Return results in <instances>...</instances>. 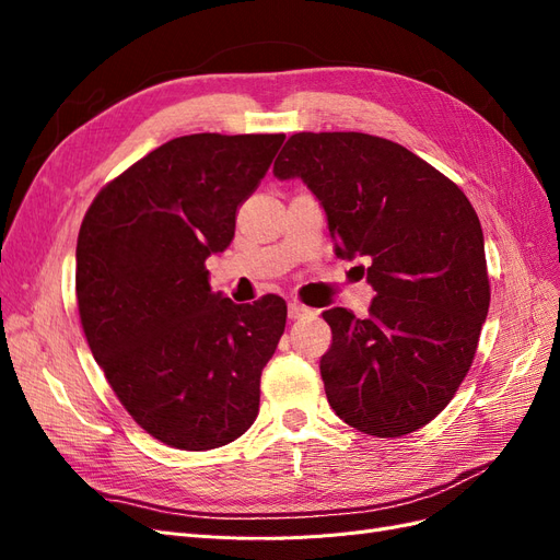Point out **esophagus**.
<instances>
[{"label": "esophagus", "mask_w": 560, "mask_h": 560, "mask_svg": "<svg viewBox=\"0 0 560 560\" xmlns=\"http://www.w3.org/2000/svg\"><path fill=\"white\" fill-rule=\"evenodd\" d=\"M287 311H290V317H292V319H299V317H303V315H311V313H313L308 306H303L301 301H290V308H287Z\"/></svg>", "instance_id": "esophagus-1"}]
</instances>
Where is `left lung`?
<instances>
[{
    "label": "left lung",
    "instance_id": "obj_1",
    "mask_svg": "<svg viewBox=\"0 0 560 560\" xmlns=\"http://www.w3.org/2000/svg\"><path fill=\"white\" fill-rule=\"evenodd\" d=\"M327 212L336 254L369 261V317L322 313L319 374L336 416L371 436H404L446 409L488 315L483 231L467 196L406 147L364 132H296L276 159Z\"/></svg>",
    "mask_w": 560,
    "mask_h": 560
}]
</instances>
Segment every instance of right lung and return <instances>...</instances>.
<instances>
[{
    "label": "right lung",
    "mask_w": 560,
    "mask_h": 560,
    "mask_svg": "<svg viewBox=\"0 0 560 560\" xmlns=\"http://www.w3.org/2000/svg\"><path fill=\"white\" fill-rule=\"evenodd\" d=\"M284 135H184L95 196L77 241L83 334L138 425L182 451L231 444L259 413V381L287 322L268 294H214L224 252Z\"/></svg>",
    "instance_id": "add662e5"
}]
</instances>
